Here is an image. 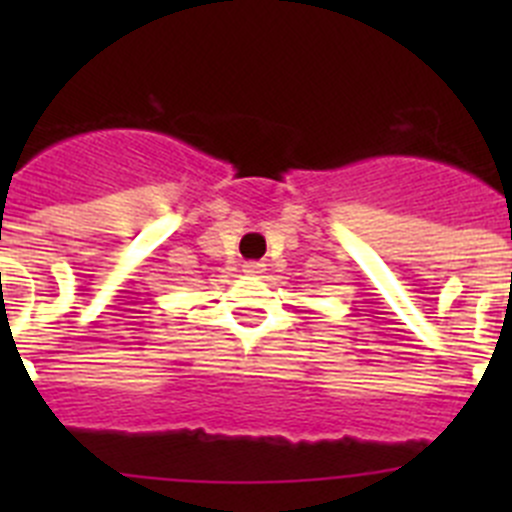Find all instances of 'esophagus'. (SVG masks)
Instances as JSON below:
<instances>
[{"label": "esophagus", "mask_w": 512, "mask_h": 512, "mask_svg": "<svg viewBox=\"0 0 512 512\" xmlns=\"http://www.w3.org/2000/svg\"><path fill=\"white\" fill-rule=\"evenodd\" d=\"M243 271H246V274H261V271H264V264H259V261H246V264H243Z\"/></svg>", "instance_id": "34e87169"}]
</instances>
